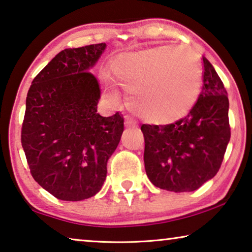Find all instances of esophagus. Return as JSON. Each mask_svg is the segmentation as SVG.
<instances>
[{"mask_svg": "<svg viewBox=\"0 0 252 252\" xmlns=\"http://www.w3.org/2000/svg\"><path fill=\"white\" fill-rule=\"evenodd\" d=\"M125 126L130 127V128H134V127H136V123H135L132 118L128 117V116H126V117H125Z\"/></svg>", "mask_w": 252, "mask_h": 252, "instance_id": "34e87169", "label": "esophagus"}]
</instances>
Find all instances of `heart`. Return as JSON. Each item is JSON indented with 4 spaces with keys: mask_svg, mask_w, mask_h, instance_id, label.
<instances>
[{
    "mask_svg": "<svg viewBox=\"0 0 252 252\" xmlns=\"http://www.w3.org/2000/svg\"><path fill=\"white\" fill-rule=\"evenodd\" d=\"M111 81L128 92L127 104L141 119L167 125L187 116L198 101L203 68L194 50L162 45L124 53L109 67ZM111 99L117 95L109 92Z\"/></svg>",
    "mask_w": 252,
    "mask_h": 252,
    "instance_id": "1",
    "label": "heart"
}]
</instances>
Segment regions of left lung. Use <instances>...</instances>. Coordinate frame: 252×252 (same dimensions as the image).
Returning a JSON list of instances; mask_svg holds the SVG:
<instances>
[{
    "instance_id": "8db88e82",
    "label": "left lung",
    "mask_w": 252,
    "mask_h": 252,
    "mask_svg": "<svg viewBox=\"0 0 252 252\" xmlns=\"http://www.w3.org/2000/svg\"><path fill=\"white\" fill-rule=\"evenodd\" d=\"M202 61V91L187 117L141 126L145 171L155 187L167 191L192 192L211 180L231 138L227 92L213 64Z\"/></svg>"
}]
</instances>
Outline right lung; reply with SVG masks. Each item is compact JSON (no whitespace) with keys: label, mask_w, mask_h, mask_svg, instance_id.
I'll return each mask as SVG.
<instances>
[{"label":"right lung","mask_w":252,"mask_h":252,"mask_svg":"<svg viewBox=\"0 0 252 252\" xmlns=\"http://www.w3.org/2000/svg\"><path fill=\"white\" fill-rule=\"evenodd\" d=\"M105 43L65 49L32 82L21 127L34 180L57 199L81 201L95 195L107 177V162L124 132L123 115L97 114L101 96L89 71Z\"/></svg>","instance_id":"1"}]
</instances>
